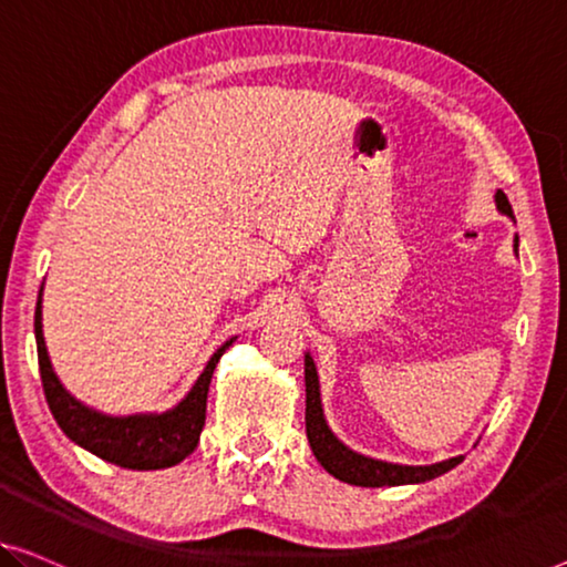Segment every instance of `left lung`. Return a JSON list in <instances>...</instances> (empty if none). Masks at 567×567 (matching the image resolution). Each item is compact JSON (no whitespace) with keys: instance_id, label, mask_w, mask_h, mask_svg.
Returning a JSON list of instances; mask_svg holds the SVG:
<instances>
[{"instance_id":"8db88e82","label":"left lung","mask_w":567,"mask_h":567,"mask_svg":"<svg viewBox=\"0 0 567 567\" xmlns=\"http://www.w3.org/2000/svg\"><path fill=\"white\" fill-rule=\"evenodd\" d=\"M494 200H496V208H499V214L514 218L504 190H496ZM517 249H519V236H514V251ZM306 433H308L310 451L318 458L320 466H323L338 481H343V484H351V486L379 488V486L425 484V481L443 476V473L455 468L463 461V455H455V458L430 463V466H402V463L369 458V455L351 451V447L338 441L333 430L328 427V420L323 415V402H320V382H318L316 361H312L310 353H306Z\"/></svg>"}]
</instances>
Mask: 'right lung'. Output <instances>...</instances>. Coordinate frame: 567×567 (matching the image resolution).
Returning <instances> with one entry per match:
<instances>
[{
  "instance_id": "1",
  "label": "right lung",
  "mask_w": 567,
  "mask_h": 567,
  "mask_svg": "<svg viewBox=\"0 0 567 567\" xmlns=\"http://www.w3.org/2000/svg\"><path fill=\"white\" fill-rule=\"evenodd\" d=\"M35 341L42 390H45L48 408L63 433L75 445L86 447L89 453L99 455L101 461L114 463V466L157 471L175 466L196 451L203 422H206L210 377H214V369L224 351L236 341V336L218 346L208 364L203 367L196 384L175 408L165 412H137V415H106V412H99L75 400L61 384L53 364H50L45 336H42V287L35 308Z\"/></svg>"
}]
</instances>
